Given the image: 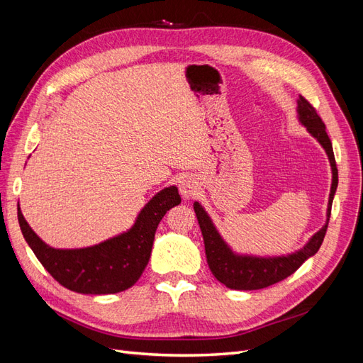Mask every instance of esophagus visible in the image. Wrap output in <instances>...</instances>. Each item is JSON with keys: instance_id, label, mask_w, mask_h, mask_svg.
Instances as JSON below:
<instances>
[{"instance_id": "obj_1", "label": "esophagus", "mask_w": 363, "mask_h": 363, "mask_svg": "<svg viewBox=\"0 0 363 363\" xmlns=\"http://www.w3.org/2000/svg\"><path fill=\"white\" fill-rule=\"evenodd\" d=\"M179 189L184 199H189V196L195 195L196 189H199V182H196L192 175H184V177L179 180Z\"/></svg>"}]
</instances>
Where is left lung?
Wrapping results in <instances>:
<instances>
[{"mask_svg":"<svg viewBox=\"0 0 363 363\" xmlns=\"http://www.w3.org/2000/svg\"><path fill=\"white\" fill-rule=\"evenodd\" d=\"M296 113H298V121L306 127V130L309 131L311 136H313L320 142V145L325 150V155L332 167V188L330 195H328L325 224L307 240V244L303 248L291 252V255L265 257L239 255V252H235L230 248V245L223 239V236L219 235L211 216L204 211V207L199 201H195L194 211L196 213V219H199V224L203 233L208 268H211L216 280L225 284L230 289H263L271 286L274 283L284 280L298 269L307 259L312 257L315 252L320 250L324 240L328 219H330L333 196L337 188V168L335 162L333 147L330 139H328L323 119L309 104V101L303 96L296 100Z\"/></svg>","mask_w":363,"mask_h":363,"instance_id":"1","label":"left lung"}]
</instances>
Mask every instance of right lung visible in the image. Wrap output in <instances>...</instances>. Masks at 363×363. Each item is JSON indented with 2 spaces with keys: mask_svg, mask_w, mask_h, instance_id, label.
<instances>
[{
  "mask_svg": "<svg viewBox=\"0 0 363 363\" xmlns=\"http://www.w3.org/2000/svg\"><path fill=\"white\" fill-rule=\"evenodd\" d=\"M180 203L175 186L164 188L142 207L127 232L84 248H54L43 242L26 221L19 204L18 221L28 247L62 286L79 294H116L139 280L150 260L159 223Z\"/></svg>",
  "mask_w": 363,
  "mask_h": 363,
  "instance_id": "right-lung-1",
  "label": "right lung"
}]
</instances>
